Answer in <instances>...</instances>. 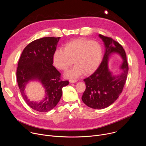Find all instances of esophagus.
Listing matches in <instances>:
<instances>
[{
  "instance_id": "obj_1",
  "label": "esophagus",
  "mask_w": 146,
  "mask_h": 146,
  "mask_svg": "<svg viewBox=\"0 0 146 146\" xmlns=\"http://www.w3.org/2000/svg\"><path fill=\"white\" fill-rule=\"evenodd\" d=\"M76 81H77V80H76V79H70L69 80V82L71 83H74Z\"/></svg>"
}]
</instances>
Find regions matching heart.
<instances>
[{
  "label": "heart",
  "instance_id": "b5f03b06",
  "mask_svg": "<svg viewBox=\"0 0 146 146\" xmlns=\"http://www.w3.org/2000/svg\"><path fill=\"white\" fill-rule=\"evenodd\" d=\"M102 56V47L97 41L80 38L66 44L64 50H55L52 58L55 66L63 71L66 70L74 62L76 65L66 76L74 77L83 73L86 74L93 73L99 65Z\"/></svg>",
  "mask_w": 146,
  "mask_h": 146
}]
</instances>
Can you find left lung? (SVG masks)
<instances>
[{"mask_svg": "<svg viewBox=\"0 0 146 146\" xmlns=\"http://www.w3.org/2000/svg\"><path fill=\"white\" fill-rule=\"evenodd\" d=\"M106 47V51L96 70L84 80L86 88L82 96V100L92 109H102L113 104L122 92L128 73L127 55L122 46L111 37L99 35ZM112 52L119 53L123 59L121 68L123 72L114 76L108 68V60Z\"/></svg>", "mask_w": 146, "mask_h": 146, "instance_id": "left-lung-1", "label": "left lung"}]
</instances>
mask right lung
<instances>
[{"label":"right lung","instance_id":"1","mask_svg":"<svg viewBox=\"0 0 146 146\" xmlns=\"http://www.w3.org/2000/svg\"><path fill=\"white\" fill-rule=\"evenodd\" d=\"M59 38L45 37L32 41L24 49L18 63L17 80L21 94L27 105L39 112L54 108L62 96V88L69 83L61 80V74L52 65ZM32 79L39 80L46 90V96L40 103L29 101L25 95V86Z\"/></svg>","mask_w":146,"mask_h":146}]
</instances>
